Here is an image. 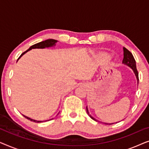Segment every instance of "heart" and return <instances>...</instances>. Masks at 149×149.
Wrapping results in <instances>:
<instances>
[{
    "mask_svg": "<svg viewBox=\"0 0 149 149\" xmlns=\"http://www.w3.org/2000/svg\"><path fill=\"white\" fill-rule=\"evenodd\" d=\"M102 56H103L104 58H106V59H108V58H110V56H109V55H108V54H102Z\"/></svg>",
    "mask_w": 149,
    "mask_h": 149,
    "instance_id": "heart-1",
    "label": "heart"
}]
</instances>
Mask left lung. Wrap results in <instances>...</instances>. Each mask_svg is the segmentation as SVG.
<instances>
[{
	"label": "left lung",
	"instance_id": "obj_1",
	"mask_svg": "<svg viewBox=\"0 0 149 149\" xmlns=\"http://www.w3.org/2000/svg\"><path fill=\"white\" fill-rule=\"evenodd\" d=\"M122 63L124 64L127 65L129 67H130L132 70H133L134 74H135L136 77V79H137V81H138V70H137V68H136V61H135V59H134L133 55L131 52H130L129 50H127V49L125 47H123V62ZM86 111H87V113L88 114V115L90 117L91 119L93 120H94V121H97L96 119H94L92 116H91V115H89V111H88V109H87V107H86ZM104 124H109V125H111V124H113V123H104Z\"/></svg>",
	"mask_w": 149,
	"mask_h": 149
}]
</instances>
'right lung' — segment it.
<instances>
[{
	"label": "right lung",
	"instance_id": "obj_1",
	"mask_svg": "<svg viewBox=\"0 0 149 149\" xmlns=\"http://www.w3.org/2000/svg\"><path fill=\"white\" fill-rule=\"evenodd\" d=\"M57 42H58V40H54V39H47V40H44V41H41L40 42H38V43H36V44H34V45H32L31 47H30L28 49V50H26V52H24L23 53V54H22L21 56H20L19 57V58L17 59V61L22 56H23L24 54H25L26 52H28V51L32 49H44V48H47V47H51L56 45V43ZM24 117H26V119H28V120H30L31 121L35 122V123H40V122H43V121H37V120L30 119V118L26 117V116H25V115H24ZM49 120H52V119H49ZM47 121H49V120H47Z\"/></svg>",
	"mask_w": 149,
	"mask_h": 149
}]
</instances>
